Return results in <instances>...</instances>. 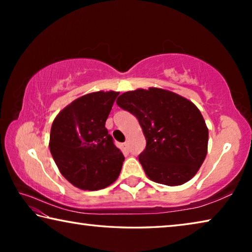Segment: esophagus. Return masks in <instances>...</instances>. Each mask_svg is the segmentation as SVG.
Returning <instances> with one entry per match:
<instances>
[{
  "instance_id": "1",
  "label": "esophagus",
  "mask_w": 252,
  "mask_h": 252,
  "mask_svg": "<svg viewBox=\"0 0 252 252\" xmlns=\"http://www.w3.org/2000/svg\"><path fill=\"white\" fill-rule=\"evenodd\" d=\"M122 149H123V151H127L129 150V144H127V142H125L122 144Z\"/></svg>"
}]
</instances>
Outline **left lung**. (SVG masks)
<instances>
[{
	"label": "left lung",
	"instance_id": "obj_1",
	"mask_svg": "<svg viewBox=\"0 0 252 252\" xmlns=\"http://www.w3.org/2000/svg\"><path fill=\"white\" fill-rule=\"evenodd\" d=\"M117 104L138 119L146 136L139 161L149 179L180 186L192 179L206 159L209 131L201 112L186 97L163 89L129 91Z\"/></svg>",
	"mask_w": 252,
	"mask_h": 252
}]
</instances>
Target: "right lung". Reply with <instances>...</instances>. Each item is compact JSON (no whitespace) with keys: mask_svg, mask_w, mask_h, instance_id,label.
<instances>
[{"mask_svg":"<svg viewBox=\"0 0 252 252\" xmlns=\"http://www.w3.org/2000/svg\"><path fill=\"white\" fill-rule=\"evenodd\" d=\"M119 92H93L65 106L54 119L50 151L60 172L82 190H99L117 180L125 161L105 121Z\"/></svg>","mask_w":252,"mask_h":252,"instance_id":"obj_1","label":"right lung"}]
</instances>
